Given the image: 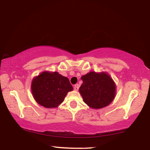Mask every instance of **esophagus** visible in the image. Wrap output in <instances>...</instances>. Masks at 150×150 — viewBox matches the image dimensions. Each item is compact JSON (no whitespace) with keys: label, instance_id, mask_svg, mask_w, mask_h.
Segmentation results:
<instances>
[{"label":"esophagus","instance_id":"1","mask_svg":"<svg viewBox=\"0 0 150 150\" xmlns=\"http://www.w3.org/2000/svg\"><path fill=\"white\" fill-rule=\"evenodd\" d=\"M79 85L78 84H76V85H74V90L75 91H78V89H79Z\"/></svg>","mask_w":150,"mask_h":150}]
</instances>
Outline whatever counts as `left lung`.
<instances>
[{
	"label": "left lung",
	"instance_id": "left-lung-1",
	"mask_svg": "<svg viewBox=\"0 0 150 150\" xmlns=\"http://www.w3.org/2000/svg\"><path fill=\"white\" fill-rule=\"evenodd\" d=\"M81 79L83 84L79 91L88 106L99 109L112 102L116 95V85L107 73L91 71Z\"/></svg>",
	"mask_w": 150,
	"mask_h": 150
}]
</instances>
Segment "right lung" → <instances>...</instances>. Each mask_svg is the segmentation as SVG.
<instances>
[{
    "label": "right lung",
    "instance_id": "add662e5",
    "mask_svg": "<svg viewBox=\"0 0 150 150\" xmlns=\"http://www.w3.org/2000/svg\"><path fill=\"white\" fill-rule=\"evenodd\" d=\"M31 89L35 100L45 108H55L73 91L68 78L57 72L44 71L33 79Z\"/></svg>",
    "mask_w": 150,
    "mask_h": 150
}]
</instances>
